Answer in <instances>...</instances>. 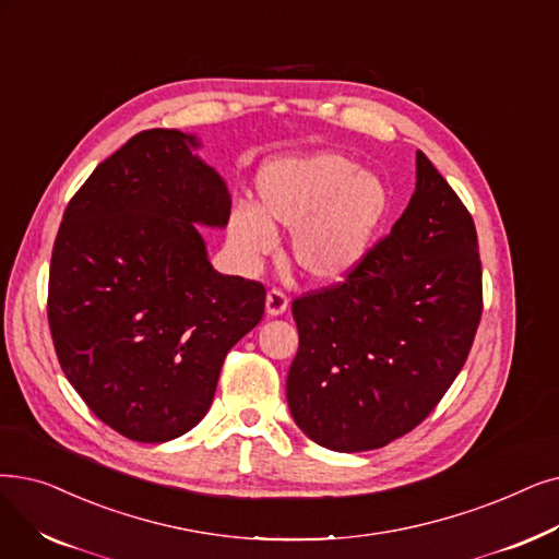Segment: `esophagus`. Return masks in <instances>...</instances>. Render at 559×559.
Segmentation results:
<instances>
[{
	"label": "esophagus",
	"mask_w": 559,
	"mask_h": 559,
	"mask_svg": "<svg viewBox=\"0 0 559 559\" xmlns=\"http://www.w3.org/2000/svg\"><path fill=\"white\" fill-rule=\"evenodd\" d=\"M289 306V299L281 293V289H270L266 293V301H264V310L270 318H278V314H283Z\"/></svg>",
	"instance_id": "1"
}]
</instances>
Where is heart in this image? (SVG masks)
I'll return each mask as SVG.
<instances>
[{
  "label": "heart",
  "mask_w": 559,
  "mask_h": 559,
  "mask_svg": "<svg viewBox=\"0 0 559 559\" xmlns=\"http://www.w3.org/2000/svg\"><path fill=\"white\" fill-rule=\"evenodd\" d=\"M385 210L383 182L345 155L278 157L260 168L255 207H233L228 241L255 264L274 251V228H287L299 270L314 283H340L368 258Z\"/></svg>",
  "instance_id": "b5f03b06"
}]
</instances>
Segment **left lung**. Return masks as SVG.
I'll list each match as a JSON object with an SVG mask.
<instances>
[{"label": "left lung", "instance_id": "1", "mask_svg": "<svg viewBox=\"0 0 559 559\" xmlns=\"http://www.w3.org/2000/svg\"><path fill=\"white\" fill-rule=\"evenodd\" d=\"M293 314L287 406L318 445L383 448L441 402L481 318V262L471 212L425 153L391 235L345 283L295 299Z\"/></svg>", "mask_w": 559, "mask_h": 559}]
</instances>
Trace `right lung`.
Wrapping results in <instances>:
<instances>
[{"label": "right lung", "mask_w": 559, "mask_h": 559, "mask_svg": "<svg viewBox=\"0 0 559 559\" xmlns=\"http://www.w3.org/2000/svg\"><path fill=\"white\" fill-rule=\"evenodd\" d=\"M180 130L134 134L82 185L57 233L47 320L61 370L105 425L139 443L197 427L224 358L264 312V287L224 276L199 226L230 193Z\"/></svg>", "instance_id": "obj_1"}]
</instances>
